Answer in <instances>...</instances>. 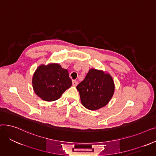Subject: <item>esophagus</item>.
<instances>
[{
  "label": "esophagus",
  "instance_id": "obj_1",
  "mask_svg": "<svg viewBox=\"0 0 156 156\" xmlns=\"http://www.w3.org/2000/svg\"><path fill=\"white\" fill-rule=\"evenodd\" d=\"M72 83H73V85L75 86V87H76L77 85V84H78V82H77L76 80H73L72 81Z\"/></svg>",
  "mask_w": 156,
  "mask_h": 156
}]
</instances>
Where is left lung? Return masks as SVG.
<instances>
[{"label": "left lung", "mask_w": 156, "mask_h": 156, "mask_svg": "<svg viewBox=\"0 0 156 156\" xmlns=\"http://www.w3.org/2000/svg\"><path fill=\"white\" fill-rule=\"evenodd\" d=\"M114 81L109 73L90 69L76 88L81 102L89 110H97L107 105L114 92Z\"/></svg>", "instance_id": "obj_1"}]
</instances>
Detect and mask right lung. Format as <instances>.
<instances>
[{"instance_id": "obj_1", "label": "right lung", "mask_w": 156, "mask_h": 156, "mask_svg": "<svg viewBox=\"0 0 156 156\" xmlns=\"http://www.w3.org/2000/svg\"><path fill=\"white\" fill-rule=\"evenodd\" d=\"M33 88L35 93L47 102L59 99L69 88L72 81L66 69L57 63L39 66L32 78Z\"/></svg>"}]
</instances>
